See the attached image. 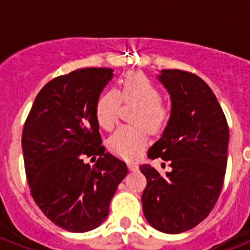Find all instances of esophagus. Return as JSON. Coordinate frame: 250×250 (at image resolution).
<instances>
[{
	"label": "esophagus",
	"instance_id": "obj_1",
	"mask_svg": "<svg viewBox=\"0 0 250 250\" xmlns=\"http://www.w3.org/2000/svg\"><path fill=\"white\" fill-rule=\"evenodd\" d=\"M127 166H128L129 171H137V170H139V165L135 164V162H128V164H127Z\"/></svg>",
	"mask_w": 250,
	"mask_h": 250
}]
</instances>
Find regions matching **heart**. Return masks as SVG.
Here are the masks:
<instances>
[{"mask_svg":"<svg viewBox=\"0 0 250 250\" xmlns=\"http://www.w3.org/2000/svg\"><path fill=\"white\" fill-rule=\"evenodd\" d=\"M121 98L137 102L135 125H122L109 137V149L118 157L133 160L149 141V129L158 131L167 119L168 111L161 102V92L152 80L140 72H131L121 80L119 90H106L96 102V119L102 128H113L117 123ZM147 125L145 126V125Z\"/></svg>","mask_w":250,"mask_h":250,"instance_id":"1","label":"heart"}]
</instances>
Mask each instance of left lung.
<instances>
[{
    "mask_svg": "<svg viewBox=\"0 0 250 250\" xmlns=\"http://www.w3.org/2000/svg\"><path fill=\"white\" fill-rule=\"evenodd\" d=\"M157 79L170 94L171 111L148 157L170 161L171 171L161 175L150 165H141L146 178L141 202L153 229L180 233L204 221L221 194L229 131L215 94L201 78L162 70Z\"/></svg>",
    "mask_w": 250,
    "mask_h": 250,
    "instance_id": "left-lung-1",
    "label": "left lung"
}]
</instances>
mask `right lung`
<instances>
[{
    "label": "right lung",
    "instance_id": "add662e5",
    "mask_svg": "<svg viewBox=\"0 0 250 250\" xmlns=\"http://www.w3.org/2000/svg\"><path fill=\"white\" fill-rule=\"evenodd\" d=\"M113 68H79L49 82L25 121L21 148L27 180L41 211L61 229L86 232L109 215L127 165L105 153L96 102ZM100 155L93 167L83 157ZM96 158V157H94Z\"/></svg>",
    "mask_w": 250,
    "mask_h": 250
}]
</instances>
